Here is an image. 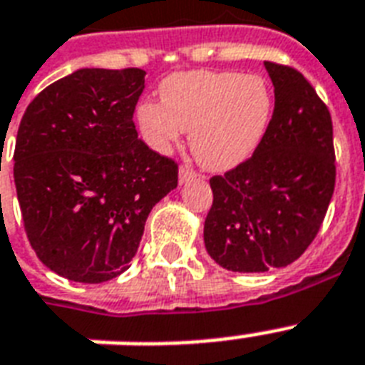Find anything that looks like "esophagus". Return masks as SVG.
Instances as JSON below:
<instances>
[{"instance_id":"obj_1","label":"esophagus","mask_w":365,"mask_h":365,"mask_svg":"<svg viewBox=\"0 0 365 365\" xmlns=\"http://www.w3.org/2000/svg\"><path fill=\"white\" fill-rule=\"evenodd\" d=\"M193 178H197V172H195L191 166L187 165L180 166V183L189 182V180H193Z\"/></svg>"}]
</instances>
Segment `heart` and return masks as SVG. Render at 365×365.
<instances>
[{
	"instance_id": "heart-1",
	"label": "heart",
	"mask_w": 365,
	"mask_h": 365,
	"mask_svg": "<svg viewBox=\"0 0 365 365\" xmlns=\"http://www.w3.org/2000/svg\"><path fill=\"white\" fill-rule=\"evenodd\" d=\"M272 94L259 76L185 71L160 85V104L143 100L136 123L149 148L166 153L191 132V151L208 170H229L259 145L271 121Z\"/></svg>"
}]
</instances>
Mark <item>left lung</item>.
<instances>
[{
    "instance_id": "1",
    "label": "left lung",
    "mask_w": 365,
    "mask_h": 365,
    "mask_svg": "<svg viewBox=\"0 0 365 365\" xmlns=\"http://www.w3.org/2000/svg\"><path fill=\"white\" fill-rule=\"evenodd\" d=\"M274 110L254 155L210 178L205 244L217 265L265 272L294 263L322 227L335 189L334 125L303 73L265 62Z\"/></svg>"
}]
</instances>
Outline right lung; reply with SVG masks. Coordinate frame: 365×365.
I'll use <instances>...</instances> for the list:
<instances>
[{
    "instance_id": "add662e5",
    "label": "right lung",
    "mask_w": 365,
    "mask_h": 365,
    "mask_svg": "<svg viewBox=\"0 0 365 365\" xmlns=\"http://www.w3.org/2000/svg\"><path fill=\"white\" fill-rule=\"evenodd\" d=\"M140 68H83L26 108L14 185L31 248L60 277L100 284L128 269L149 212L178 185V163L132 121Z\"/></svg>"
}]
</instances>
